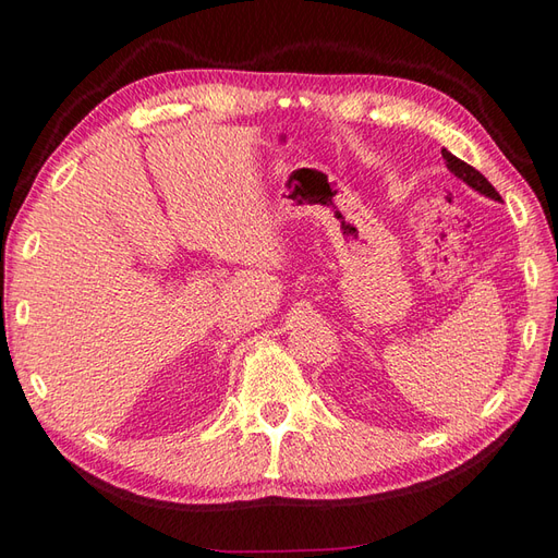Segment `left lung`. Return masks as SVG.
<instances>
[{"label":"left lung","mask_w":558,"mask_h":558,"mask_svg":"<svg viewBox=\"0 0 558 558\" xmlns=\"http://www.w3.org/2000/svg\"><path fill=\"white\" fill-rule=\"evenodd\" d=\"M442 159H445V163H447V168L451 173H454L457 178H461L463 183H469L473 190H477L481 194H485V197H489V199H495V202H501V197H499V192L492 187V183L489 180L481 173V171H475L473 166H469L465 161H461V159H457L454 154L451 151H447V149H442Z\"/></svg>","instance_id":"1"}]
</instances>
